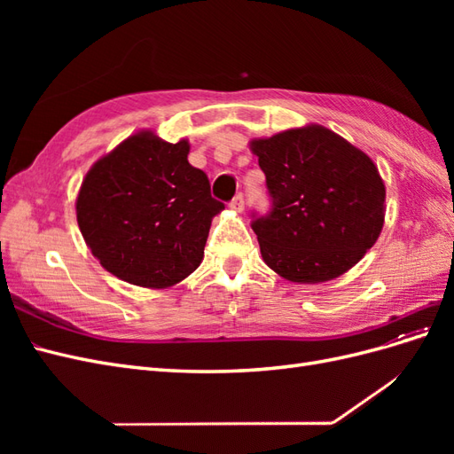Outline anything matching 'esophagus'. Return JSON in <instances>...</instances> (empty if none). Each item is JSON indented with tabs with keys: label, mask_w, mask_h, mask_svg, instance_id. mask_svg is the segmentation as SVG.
<instances>
[{
	"label": "esophagus",
	"mask_w": 454,
	"mask_h": 454,
	"mask_svg": "<svg viewBox=\"0 0 454 454\" xmlns=\"http://www.w3.org/2000/svg\"><path fill=\"white\" fill-rule=\"evenodd\" d=\"M229 206L235 212H242L244 210V195L242 193H237L235 197H232V200L229 202Z\"/></svg>",
	"instance_id": "esophagus-1"
}]
</instances>
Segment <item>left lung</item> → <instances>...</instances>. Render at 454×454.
Returning <instances> with one entry per match:
<instances>
[{"instance_id":"left-lung-1","label":"left lung","mask_w":454,"mask_h":454,"mask_svg":"<svg viewBox=\"0 0 454 454\" xmlns=\"http://www.w3.org/2000/svg\"><path fill=\"white\" fill-rule=\"evenodd\" d=\"M269 212H252L261 255L280 277L316 284L340 277L375 244L387 191L364 151L324 127L252 142Z\"/></svg>"}]
</instances>
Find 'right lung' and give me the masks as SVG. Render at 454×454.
<instances>
[{
	"instance_id": "1",
	"label": "right lung",
	"mask_w": 454,
	"mask_h": 454,
	"mask_svg": "<svg viewBox=\"0 0 454 454\" xmlns=\"http://www.w3.org/2000/svg\"><path fill=\"white\" fill-rule=\"evenodd\" d=\"M185 140L130 136L90 168L77 197V223L106 270L168 287L202 261L212 217L225 208L210 180L187 160Z\"/></svg>"
}]
</instances>
